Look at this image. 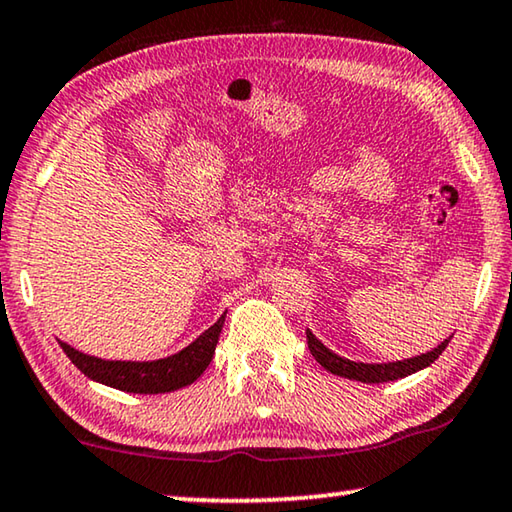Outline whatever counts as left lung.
<instances>
[{
    "label": "left lung",
    "instance_id": "left-lung-1",
    "mask_svg": "<svg viewBox=\"0 0 512 512\" xmlns=\"http://www.w3.org/2000/svg\"><path fill=\"white\" fill-rule=\"evenodd\" d=\"M305 338H308V347L310 354L315 356V361L331 372V375L345 377V379H354V381H363V384H384V381H395L402 377L414 375V372L427 368L432 365L441 352L448 347L453 335L432 349V352H425L421 356L414 358H404V361H393V363H361V361H349L345 356H338L331 352L329 347L324 345L322 340L315 338V333L305 331Z\"/></svg>",
    "mask_w": 512,
    "mask_h": 512
}]
</instances>
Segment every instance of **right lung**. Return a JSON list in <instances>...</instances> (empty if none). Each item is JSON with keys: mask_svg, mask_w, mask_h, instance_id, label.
Returning a JSON list of instances; mask_svg holds the SVG:
<instances>
[{"mask_svg": "<svg viewBox=\"0 0 512 512\" xmlns=\"http://www.w3.org/2000/svg\"><path fill=\"white\" fill-rule=\"evenodd\" d=\"M225 315L211 329L204 331L200 338H195L188 347H183L181 352L167 358H158V361H105V358L82 354L61 340L59 347L71 358L75 368L85 372V377L98 381V384L140 395L172 393L193 384L209 368L211 358L216 354L220 331H223Z\"/></svg>", "mask_w": 512, "mask_h": 512, "instance_id": "add662e5", "label": "right lung"}]
</instances>
